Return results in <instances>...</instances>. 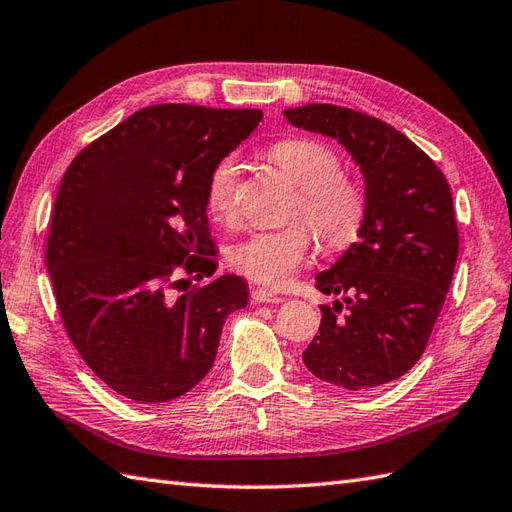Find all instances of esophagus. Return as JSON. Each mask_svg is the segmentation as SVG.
Returning <instances> with one entry per match:
<instances>
[{
	"label": "esophagus",
	"instance_id": "1",
	"mask_svg": "<svg viewBox=\"0 0 512 512\" xmlns=\"http://www.w3.org/2000/svg\"><path fill=\"white\" fill-rule=\"evenodd\" d=\"M252 300L256 304H280L285 298L269 289H252Z\"/></svg>",
	"mask_w": 512,
	"mask_h": 512
}]
</instances>
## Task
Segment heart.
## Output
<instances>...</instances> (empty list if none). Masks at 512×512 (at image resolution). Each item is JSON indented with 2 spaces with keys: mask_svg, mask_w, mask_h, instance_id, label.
<instances>
[{
  "mask_svg": "<svg viewBox=\"0 0 512 512\" xmlns=\"http://www.w3.org/2000/svg\"><path fill=\"white\" fill-rule=\"evenodd\" d=\"M269 160L285 173L300 195L293 217H304L328 249H342L355 241L368 212L366 192L342 177L337 153L317 140L289 138L269 149ZM238 162L234 157L212 168L206 186L210 214L232 223L238 212ZM313 252V236L304 225L278 232H252L227 249V263L238 274L267 287H282Z\"/></svg>",
  "mask_w": 512,
  "mask_h": 512,
  "instance_id": "b5f03b06",
  "label": "heart"
}]
</instances>
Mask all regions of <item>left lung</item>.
I'll return each mask as SVG.
<instances>
[{"label":"left lung","mask_w":512,"mask_h":512,"mask_svg":"<svg viewBox=\"0 0 512 512\" xmlns=\"http://www.w3.org/2000/svg\"><path fill=\"white\" fill-rule=\"evenodd\" d=\"M293 127L333 138L363 177L359 241L315 276L339 295L302 352L317 379L359 392L403 377L423 355L458 260L451 188L440 168L390 124L348 107L285 109Z\"/></svg>","instance_id":"1"}]
</instances>
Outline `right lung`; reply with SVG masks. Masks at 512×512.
Returning <instances> with one entry per match:
<instances>
[{"instance_id":"1","label":"right lung","mask_w":512,"mask_h":512,"mask_svg":"<svg viewBox=\"0 0 512 512\" xmlns=\"http://www.w3.org/2000/svg\"><path fill=\"white\" fill-rule=\"evenodd\" d=\"M260 120L258 109L146 107L65 170L45 252L56 304L87 366L131 401L168 403L195 388L227 315L247 306L241 276L190 293H175L188 280L170 276L217 269L208 177Z\"/></svg>"}]
</instances>
